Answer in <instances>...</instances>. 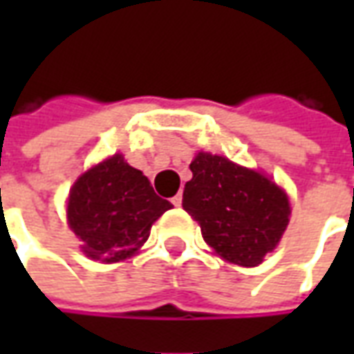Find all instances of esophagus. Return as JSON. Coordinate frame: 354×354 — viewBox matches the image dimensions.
<instances>
[{
    "mask_svg": "<svg viewBox=\"0 0 354 354\" xmlns=\"http://www.w3.org/2000/svg\"><path fill=\"white\" fill-rule=\"evenodd\" d=\"M170 201H172V205H174V207H182V193L174 195Z\"/></svg>",
    "mask_w": 354,
    "mask_h": 354,
    "instance_id": "obj_1",
    "label": "esophagus"
}]
</instances>
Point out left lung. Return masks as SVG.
I'll return each mask as SVG.
<instances>
[{
    "label": "left lung",
    "instance_id": "8db88e82",
    "mask_svg": "<svg viewBox=\"0 0 354 354\" xmlns=\"http://www.w3.org/2000/svg\"><path fill=\"white\" fill-rule=\"evenodd\" d=\"M189 169L182 207L201 225L205 243L230 263L260 266L290 222L286 192L222 155L199 151Z\"/></svg>",
    "mask_w": 354,
    "mask_h": 354
}]
</instances>
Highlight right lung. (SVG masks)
<instances>
[{
  "instance_id": "add662e5",
  "label": "right lung",
  "mask_w": 354,
  "mask_h": 354,
  "mask_svg": "<svg viewBox=\"0 0 354 354\" xmlns=\"http://www.w3.org/2000/svg\"><path fill=\"white\" fill-rule=\"evenodd\" d=\"M169 208L172 205L153 192L142 170L115 153L75 180L66 216L87 258L115 263L138 252Z\"/></svg>"
}]
</instances>
